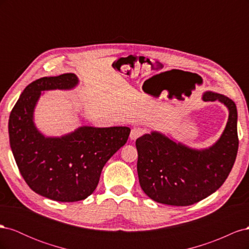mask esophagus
Instances as JSON below:
<instances>
[{"label":"esophagus","instance_id":"1","mask_svg":"<svg viewBox=\"0 0 249 249\" xmlns=\"http://www.w3.org/2000/svg\"><path fill=\"white\" fill-rule=\"evenodd\" d=\"M144 132H145V130L141 129V127H133L131 131V134H130V138L132 140H136L137 138L142 136V135L144 134Z\"/></svg>","mask_w":249,"mask_h":249}]
</instances>
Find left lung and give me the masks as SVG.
<instances>
[{"mask_svg": "<svg viewBox=\"0 0 249 249\" xmlns=\"http://www.w3.org/2000/svg\"><path fill=\"white\" fill-rule=\"evenodd\" d=\"M205 102L219 101L229 109L227 126L212 146L195 149L159 132L136 140L137 172L142 190L153 200L169 206H190L219 189L236 161L239 139L236 104L216 92Z\"/></svg>", "mask_w": 249, "mask_h": 249, "instance_id": "1", "label": "left lung"}]
</instances>
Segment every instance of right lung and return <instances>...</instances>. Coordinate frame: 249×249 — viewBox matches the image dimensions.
I'll return each mask as SVG.
<instances>
[{
    "label": "right lung",
    "mask_w": 249,
    "mask_h": 249,
    "mask_svg": "<svg viewBox=\"0 0 249 249\" xmlns=\"http://www.w3.org/2000/svg\"><path fill=\"white\" fill-rule=\"evenodd\" d=\"M74 73L40 78L29 84L10 113V147L28 186L47 198L73 202L87 198L99 184L105 164L125 144L127 126H80L61 137H46L34 124V109L46 90H70Z\"/></svg>",
    "instance_id": "1"
}]
</instances>
